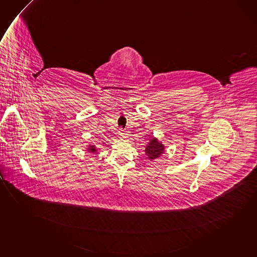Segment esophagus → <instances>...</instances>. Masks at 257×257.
<instances>
[{
  "label": "esophagus",
  "instance_id": "obj_1",
  "mask_svg": "<svg viewBox=\"0 0 257 257\" xmlns=\"http://www.w3.org/2000/svg\"><path fill=\"white\" fill-rule=\"evenodd\" d=\"M120 135H124V133H123V130H122V129H121V132H120Z\"/></svg>",
  "mask_w": 257,
  "mask_h": 257
}]
</instances>
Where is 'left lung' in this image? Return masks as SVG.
<instances>
[{
	"mask_svg": "<svg viewBox=\"0 0 257 257\" xmlns=\"http://www.w3.org/2000/svg\"><path fill=\"white\" fill-rule=\"evenodd\" d=\"M165 147L163 146L162 143L158 142V139H150V143H148L145 150V154H146L148 159L154 160L156 158H159L161 155L164 153Z\"/></svg>",
	"mask_w": 257,
	"mask_h": 257,
	"instance_id": "left-lung-1",
	"label": "left lung"
}]
</instances>
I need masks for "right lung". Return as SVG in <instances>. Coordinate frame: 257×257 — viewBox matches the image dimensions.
Here are the masks:
<instances>
[{"label":"right lung","instance_id":"1","mask_svg":"<svg viewBox=\"0 0 257 257\" xmlns=\"http://www.w3.org/2000/svg\"><path fill=\"white\" fill-rule=\"evenodd\" d=\"M88 150H89L90 152H92V153H96V152H97V150H96V149H95V147L93 146L89 147V149H88Z\"/></svg>","mask_w":257,"mask_h":257}]
</instances>
